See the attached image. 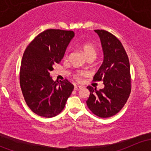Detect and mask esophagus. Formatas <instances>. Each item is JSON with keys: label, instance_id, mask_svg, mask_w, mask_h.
<instances>
[{"label": "esophagus", "instance_id": "esophagus-1", "mask_svg": "<svg viewBox=\"0 0 151 151\" xmlns=\"http://www.w3.org/2000/svg\"><path fill=\"white\" fill-rule=\"evenodd\" d=\"M82 88H83V87L80 86V85H75V86H74V90H76V91H78V90L81 89Z\"/></svg>", "mask_w": 151, "mask_h": 151}]
</instances>
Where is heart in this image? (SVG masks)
Listing matches in <instances>:
<instances>
[{
    "instance_id": "obj_1",
    "label": "heart",
    "mask_w": 151,
    "mask_h": 151,
    "mask_svg": "<svg viewBox=\"0 0 151 151\" xmlns=\"http://www.w3.org/2000/svg\"><path fill=\"white\" fill-rule=\"evenodd\" d=\"M82 49H83V52H84V54L85 55V56H86L87 58H89V57L96 58V47L94 46L93 44L85 43L83 45ZM65 57L66 58L68 57V52H67L66 55H65ZM85 74V71H78L74 74V77H75L76 79H77V80H80V77H81L82 76L84 75Z\"/></svg>"
}]
</instances>
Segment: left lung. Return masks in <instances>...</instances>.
<instances>
[{
	"label": "left lung",
	"instance_id": "8db88e82",
	"mask_svg": "<svg viewBox=\"0 0 151 151\" xmlns=\"http://www.w3.org/2000/svg\"><path fill=\"white\" fill-rule=\"evenodd\" d=\"M101 40L104 60L93 77L101 81L103 89L88 86L90 96L86 101L90 110L100 118H109L123 107L131 93L130 64L124 47L118 38L104 30H95Z\"/></svg>",
	"mask_w": 151,
	"mask_h": 151
}]
</instances>
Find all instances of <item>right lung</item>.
Returning a JSON list of instances; mask_svg holds the SVG:
<instances>
[{
    "mask_svg": "<svg viewBox=\"0 0 151 151\" xmlns=\"http://www.w3.org/2000/svg\"><path fill=\"white\" fill-rule=\"evenodd\" d=\"M74 36L72 30L48 29L39 33L25 50L19 83L27 105L39 116L58 115L74 90V85L66 79L58 83L50 74L63 58Z\"/></svg>",
    "mask_w": 151,
    "mask_h": 151,
    "instance_id": "1",
    "label": "right lung"
}]
</instances>
